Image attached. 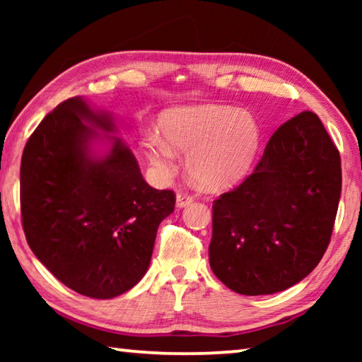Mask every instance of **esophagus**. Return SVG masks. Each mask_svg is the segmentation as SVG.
<instances>
[{
	"label": "esophagus",
	"instance_id": "1",
	"mask_svg": "<svg viewBox=\"0 0 362 362\" xmlns=\"http://www.w3.org/2000/svg\"><path fill=\"white\" fill-rule=\"evenodd\" d=\"M193 203V196H189L188 193H177L175 198V204L177 207H187Z\"/></svg>",
	"mask_w": 362,
	"mask_h": 362
}]
</instances>
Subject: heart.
Listing matches in <instances>:
<instances>
[{
  "instance_id": "heart-1",
  "label": "heart",
  "mask_w": 362,
  "mask_h": 362,
  "mask_svg": "<svg viewBox=\"0 0 362 362\" xmlns=\"http://www.w3.org/2000/svg\"><path fill=\"white\" fill-rule=\"evenodd\" d=\"M159 132L145 136L144 155L159 174L177 169V153H188L187 168L199 187L220 189L235 185L252 168L262 131L249 112L236 107L203 103L166 110Z\"/></svg>"
}]
</instances>
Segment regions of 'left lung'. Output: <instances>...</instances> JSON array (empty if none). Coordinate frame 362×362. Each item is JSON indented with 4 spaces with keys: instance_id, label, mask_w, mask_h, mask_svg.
Segmentation results:
<instances>
[{
    "instance_id": "left-lung-1",
    "label": "left lung",
    "mask_w": 362,
    "mask_h": 362,
    "mask_svg": "<svg viewBox=\"0 0 362 362\" xmlns=\"http://www.w3.org/2000/svg\"><path fill=\"white\" fill-rule=\"evenodd\" d=\"M340 192V153L321 119L302 112L286 121L254 173L214 201V274L243 296L300 283L329 246Z\"/></svg>"
}]
</instances>
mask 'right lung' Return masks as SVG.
Wrapping results in <instances>:
<instances>
[{
  "label": "right lung",
  "instance_id": "add662e5",
  "mask_svg": "<svg viewBox=\"0 0 362 362\" xmlns=\"http://www.w3.org/2000/svg\"><path fill=\"white\" fill-rule=\"evenodd\" d=\"M113 132L112 115L71 97L40 122L21 164L30 249L60 283L93 298L118 297L144 278L158 226L175 207L173 189L150 187Z\"/></svg>",
  "mask_w": 362,
  "mask_h": 362
}]
</instances>
